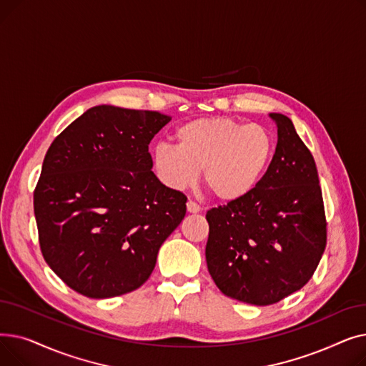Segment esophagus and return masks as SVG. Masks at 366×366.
Segmentation results:
<instances>
[{
  "label": "esophagus",
  "mask_w": 366,
  "mask_h": 366,
  "mask_svg": "<svg viewBox=\"0 0 366 366\" xmlns=\"http://www.w3.org/2000/svg\"><path fill=\"white\" fill-rule=\"evenodd\" d=\"M187 210L189 214H199V212H202V207L196 202L188 200L187 202Z\"/></svg>",
  "instance_id": "34e87169"
}]
</instances>
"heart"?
<instances>
[{"label": "heart", "instance_id": "1", "mask_svg": "<svg viewBox=\"0 0 366 366\" xmlns=\"http://www.w3.org/2000/svg\"><path fill=\"white\" fill-rule=\"evenodd\" d=\"M177 145L160 144L152 164L162 181L185 189L199 178L221 202H237L254 193L270 166L274 142L259 124L206 117L178 127Z\"/></svg>", "mask_w": 366, "mask_h": 366}]
</instances>
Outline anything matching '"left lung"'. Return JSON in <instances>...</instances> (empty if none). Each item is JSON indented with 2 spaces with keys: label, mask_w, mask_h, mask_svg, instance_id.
<instances>
[{
  "label": "left lung",
  "mask_w": 366,
  "mask_h": 366,
  "mask_svg": "<svg viewBox=\"0 0 366 366\" xmlns=\"http://www.w3.org/2000/svg\"><path fill=\"white\" fill-rule=\"evenodd\" d=\"M273 160L254 193L207 210V270L227 297L270 305L310 280L326 246V221L312 152L283 114Z\"/></svg>",
  "instance_id": "obj_1"
}]
</instances>
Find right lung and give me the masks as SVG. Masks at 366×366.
<instances>
[{"label": "right lung", "instance_id": "obj_1", "mask_svg": "<svg viewBox=\"0 0 366 366\" xmlns=\"http://www.w3.org/2000/svg\"><path fill=\"white\" fill-rule=\"evenodd\" d=\"M172 117L98 105L50 145L34 191L41 252L71 290L111 298L144 285L187 197L154 175L148 145Z\"/></svg>", "mask_w": 366, "mask_h": 366}]
</instances>
